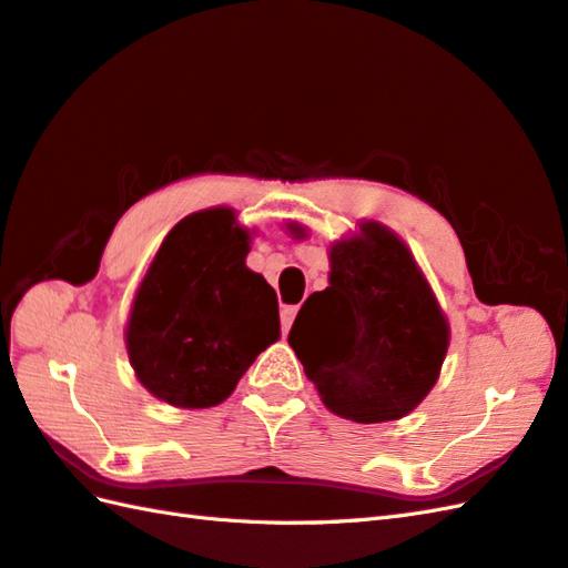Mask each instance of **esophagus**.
<instances>
[{"label":"esophagus","instance_id":"esophagus-1","mask_svg":"<svg viewBox=\"0 0 568 568\" xmlns=\"http://www.w3.org/2000/svg\"><path fill=\"white\" fill-rule=\"evenodd\" d=\"M297 305H285L283 310H281V326H283V334L285 332H290V326H293V322H295V316H297Z\"/></svg>","mask_w":568,"mask_h":568}]
</instances>
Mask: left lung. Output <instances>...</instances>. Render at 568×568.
Wrapping results in <instances>:
<instances>
[{
  "label": "left lung",
  "instance_id": "left-lung-1",
  "mask_svg": "<svg viewBox=\"0 0 568 568\" xmlns=\"http://www.w3.org/2000/svg\"><path fill=\"white\" fill-rule=\"evenodd\" d=\"M305 236L300 224H290ZM328 287L297 312L287 344L326 408L355 424L397 420L438 382L450 328L424 273L379 222L328 248Z\"/></svg>",
  "mask_w": 568,
  "mask_h": 568
}]
</instances>
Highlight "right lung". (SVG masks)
Wrapping results in <instances>:
<instances>
[{"label": "right lung", "mask_w": 568, "mask_h": 568, "mask_svg": "<svg viewBox=\"0 0 568 568\" xmlns=\"http://www.w3.org/2000/svg\"><path fill=\"white\" fill-rule=\"evenodd\" d=\"M248 242L230 207L193 213L164 236L125 326L130 365L156 399L217 406L281 338L278 297L246 268Z\"/></svg>", "instance_id": "1"}]
</instances>
